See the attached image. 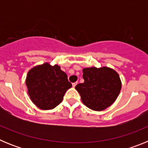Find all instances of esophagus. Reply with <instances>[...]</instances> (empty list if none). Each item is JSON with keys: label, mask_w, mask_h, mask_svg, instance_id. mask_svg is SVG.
I'll list each match as a JSON object with an SVG mask.
<instances>
[{"label": "esophagus", "mask_w": 148, "mask_h": 148, "mask_svg": "<svg viewBox=\"0 0 148 148\" xmlns=\"http://www.w3.org/2000/svg\"><path fill=\"white\" fill-rule=\"evenodd\" d=\"M78 84V82H75V83H73V87H75L76 86V84Z\"/></svg>", "instance_id": "obj_1"}]
</instances>
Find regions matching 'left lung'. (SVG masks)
I'll return each instance as SVG.
<instances>
[{"mask_svg":"<svg viewBox=\"0 0 148 148\" xmlns=\"http://www.w3.org/2000/svg\"><path fill=\"white\" fill-rule=\"evenodd\" d=\"M84 82L75 86L84 104L95 111H101L114 103L119 95L121 82L112 68L95 66L84 68Z\"/></svg>","mask_w":148,"mask_h":148,"instance_id":"1","label":"left lung"}]
</instances>
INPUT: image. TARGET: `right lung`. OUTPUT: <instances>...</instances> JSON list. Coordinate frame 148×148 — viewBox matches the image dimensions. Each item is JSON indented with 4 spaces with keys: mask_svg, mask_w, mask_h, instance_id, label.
I'll use <instances>...</instances> for the list:
<instances>
[{
    "mask_svg": "<svg viewBox=\"0 0 148 148\" xmlns=\"http://www.w3.org/2000/svg\"><path fill=\"white\" fill-rule=\"evenodd\" d=\"M27 92L38 108L52 110L62 101L64 95L72 84L60 66L48 62L37 65L28 72L26 78Z\"/></svg>",
    "mask_w": 148,
    "mask_h": 148,
    "instance_id": "add662e5",
    "label": "right lung"
}]
</instances>
